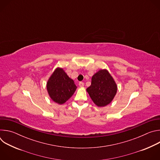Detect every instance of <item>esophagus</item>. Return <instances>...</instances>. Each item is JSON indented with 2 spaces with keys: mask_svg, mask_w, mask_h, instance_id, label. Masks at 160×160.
<instances>
[{
  "mask_svg": "<svg viewBox=\"0 0 160 160\" xmlns=\"http://www.w3.org/2000/svg\"><path fill=\"white\" fill-rule=\"evenodd\" d=\"M79 86L80 87H83V86H84V83H83V82H80L79 83Z\"/></svg>",
  "mask_w": 160,
  "mask_h": 160,
  "instance_id": "1",
  "label": "esophagus"
}]
</instances>
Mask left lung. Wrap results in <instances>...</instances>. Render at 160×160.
I'll use <instances>...</instances> for the list:
<instances>
[{"mask_svg":"<svg viewBox=\"0 0 160 160\" xmlns=\"http://www.w3.org/2000/svg\"><path fill=\"white\" fill-rule=\"evenodd\" d=\"M87 91L96 105L104 107L115 98L117 85L107 70H100L92 76L91 85Z\"/></svg>","mask_w":160,"mask_h":160,"instance_id":"1","label":"left lung"}]
</instances>
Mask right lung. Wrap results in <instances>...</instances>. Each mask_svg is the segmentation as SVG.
<instances>
[{
	"label": "right lung",
	"mask_w": 160,
	"mask_h": 160,
	"mask_svg": "<svg viewBox=\"0 0 160 160\" xmlns=\"http://www.w3.org/2000/svg\"><path fill=\"white\" fill-rule=\"evenodd\" d=\"M76 89L74 81L61 68H56L47 83V90L50 98L59 104L66 102L73 96Z\"/></svg>",
	"instance_id": "right-lung-1"
}]
</instances>
